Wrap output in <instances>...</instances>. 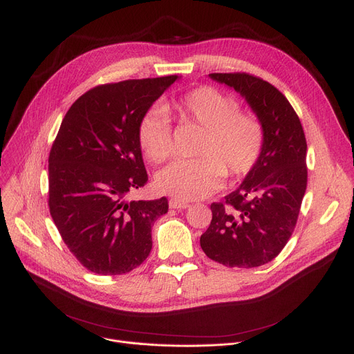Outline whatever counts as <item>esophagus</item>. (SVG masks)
<instances>
[{
  "instance_id": "1",
  "label": "esophagus",
  "mask_w": 354,
  "mask_h": 354,
  "mask_svg": "<svg viewBox=\"0 0 354 354\" xmlns=\"http://www.w3.org/2000/svg\"><path fill=\"white\" fill-rule=\"evenodd\" d=\"M169 207L174 209H187V208H189V203L183 202V201H178V199H171Z\"/></svg>"
}]
</instances>
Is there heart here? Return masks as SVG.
<instances>
[{
	"label": "heart",
	"mask_w": 354,
	"mask_h": 354,
	"mask_svg": "<svg viewBox=\"0 0 354 354\" xmlns=\"http://www.w3.org/2000/svg\"><path fill=\"white\" fill-rule=\"evenodd\" d=\"M219 90L201 86L165 104L167 113L203 129L198 159L176 160L156 176L158 188L178 201H194L216 191L227 174L239 179L250 174L264 147V126L250 111ZM138 140L145 156L160 163L172 153L169 119L160 109L140 118Z\"/></svg>",
	"instance_id": "heart-1"
}]
</instances>
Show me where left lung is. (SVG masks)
I'll return each instance as SVG.
<instances>
[{
  "label": "left lung",
  "mask_w": 354,
  "mask_h": 354,
  "mask_svg": "<svg viewBox=\"0 0 354 354\" xmlns=\"http://www.w3.org/2000/svg\"><path fill=\"white\" fill-rule=\"evenodd\" d=\"M209 77L245 99L264 126V147L254 169L224 202L211 205L212 221L201 248L225 267L270 263L290 239L307 188V142L301 122L280 90L248 73Z\"/></svg>",
  "instance_id": "left-lung-1"
}]
</instances>
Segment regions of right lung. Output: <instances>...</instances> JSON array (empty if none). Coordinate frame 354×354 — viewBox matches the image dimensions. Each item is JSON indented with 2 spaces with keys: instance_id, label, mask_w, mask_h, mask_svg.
<instances>
[{
  "instance_id": "right-lung-1",
  "label": "right lung",
  "mask_w": 354,
  "mask_h": 354,
  "mask_svg": "<svg viewBox=\"0 0 354 354\" xmlns=\"http://www.w3.org/2000/svg\"><path fill=\"white\" fill-rule=\"evenodd\" d=\"M178 79L97 86L62 122L48 156V207L64 244L91 272L126 274L152 250V225L167 199L127 201V194L147 182L139 120Z\"/></svg>"
}]
</instances>
